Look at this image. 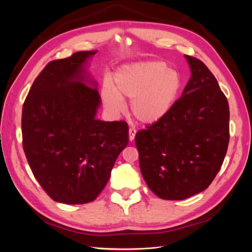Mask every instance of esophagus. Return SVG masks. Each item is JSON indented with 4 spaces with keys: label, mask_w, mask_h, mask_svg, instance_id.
Instances as JSON below:
<instances>
[{
    "label": "esophagus",
    "mask_w": 252,
    "mask_h": 252,
    "mask_svg": "<svg viewBox=\"0 0 252 252\" xmlns=\"http://www.w3.org/2000/svg\"><path fill=\"white\" fill-rule=\"evenodd\" d=\"M129 141L132 142L134 140V136H135V129L134 128H129Z\"/></svg>",
    "instance_id": "obj_1"
}]
</instances>
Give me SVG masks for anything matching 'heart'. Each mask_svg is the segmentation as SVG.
<instances>
[{
  "label": "heart",
  "instance_id": "obj_1",
  "mask_svg": "<svg viewBox=\"0 0 252 252\" xmlns=\"http://www.w3.org/2000/svg\"><path fill=\"white\" fill-rule=\"evenodd\" d=\"M181 88L178 72L159 61L122 66L113 75V87L106 83L101 91L103 104L110 112L124 110L131 101L132 116L143 124H154L170 111Z\"/></svg>",
  "mask_w": 252,
  "mask_h": 252
}]
</instances>
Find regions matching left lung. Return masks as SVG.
Returning <instances> with one entry per match:
<instances>
[{
	"label": "left lung",
	"mask_w": 252,
	"mask_h": 252,
	"mask_svg": "<svg viewBox=\"0 0 252 252\" xmlns=\"http://www.w3.org/2000/svg\"><path fill=\"white\" fill-rule=\"evenodd\" d=\"M191 77L170 111L135 134L143 178L156 195L184 200L207 188L229 143V106L202 61L185 56Z\"/></svg>",
	"instance_id": "1"
}]
</instances>
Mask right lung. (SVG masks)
Returning <instances> with one entry per match:
<instances>
[{
  "mask_svg": "<svg viewBox=\"0 0 252 252\" xmlns=\"http://www.w3.org/2000/svg\"><path fill=\"white\" fill-rule=\"evenodd\" d=\"M96 50L79 51L48 63L23 105V148L39 184L53 201L93 202L128 144L124 121L95 118L97 83L87 71Z\"/></svg>",
  "mask_w": 252,
  "mask_h": 252,
  "instance_id": "1",
  "label": "right lung"
}]
</instances>
